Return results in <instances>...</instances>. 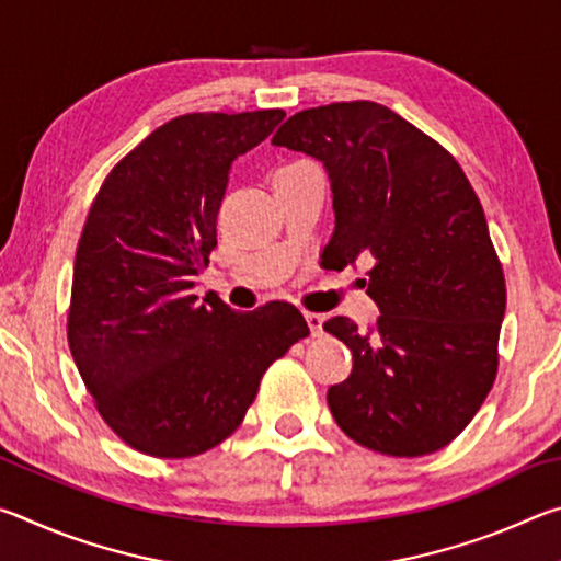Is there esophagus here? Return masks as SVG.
Masks as SVG:
<instances>
[{"label": "esophagus", "instance_id": "1", "mask_svg": "<svg viewBox=\"0 0 561 561\" xmlns=\"http://www.w3.org/2000/svg\"><path fill=\"white\" fill-rule=\"evenodd\" d=\"M304 319H307L311 336H321V334H324V317L314 314V311H307V314H304Z\"/></svg>", "mask_w": 561, "mask_h": 561}]
</instances>
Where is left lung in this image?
<instances>
[{
	"label": "left lung",
	"instance_id": "left-lung-1",
	"mask_svg": "<svg viewBox=\"0 0 561 561\" xmlns=\"http://www.w3.org/2000/svg\"><path fill=\"white\" fill-rule=\"evenodd\" d=\"M274 146L329 170L336 230L331 270L371 260L368 289L381 317L358 331L334 317L324 331L354 354L329 388L339 428L368 450L417 458L468 428L497 376L505 274L488 220L448 150L374 101L294 113Z\"/></svg>",
	"mask_w": 561,
	"mask_h": 561
}]
</instances>
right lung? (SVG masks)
I'll return each instance as SVG.
<instances>
[{
  "mask_svg": "<svg viewBox=\"0 0 561 561\" xmlns=\"http://www.w3.org/2000/svg\"><path fill=\"white\" fill-rule=\"evenodd\" d=\"M282 108L185 113L113 165L79 247L66 336L108 428L153 458H193L240 428L274 360L309 336L299 309L197 304L227 173Z\"/></svg>",
  "mask_w": 561,
  "mask_h": 561,
  "instance_id": "1",
  "label": "right lung"
}]
</instances>
